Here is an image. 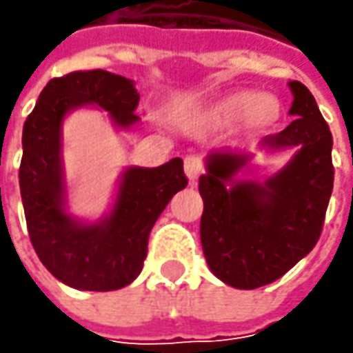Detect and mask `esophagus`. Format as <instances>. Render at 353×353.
<instances>
[{"label": "esophagus", "instance_id": "esophagus-1", "mask_svg": "<svg viewBox=\"0 0 353 353\" xmlns=\"http://www.w3.org/2000/svg\"><path fill=\"white\" fill-rule=\"evenodd\" d=\"M184 172H186V176H188L190 184L196 183L198 176H200V172H202V161H200V157L198 155L186 157V159H184Z\"/></svg>", "mask_w": 353, "mask_h": 353}]
</instances>
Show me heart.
Masks as SVG:
<instances>
[{
	"label": "heart",
	"instance_id": "obj_1",
	"mask_svg": "<svg viewBox=\"0 0 353 353\" xmlns=\"http://www.w3.org/2000/svg\"><path fill=\"white\" fill-rule=\"evenodd\" d=\"M281 114L283 108L277 98L267 94L255 96L253 92L239 90L212 103L204 112V121L214 128H228L241 121L245 131L265 133L277 125Z\"/></svg>",
	"mask_w": 353,
	"mask_h": 353
}]
</instances>
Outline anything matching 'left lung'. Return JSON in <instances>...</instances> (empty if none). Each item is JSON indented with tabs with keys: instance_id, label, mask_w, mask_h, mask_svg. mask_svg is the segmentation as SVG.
Instances as JSON below:
<instances>
[{
	"instance_id": "left-lung-1",
	"label": "left lung",
	"mask_w": 353,
	"mask_h": 353,
	"mask_svg": "<svg viewBox=\"0 0 353 353\" xmlns=\"http://www.w3.org/2000/svg\"><path fill=\"white\" fill-rule=\"evenodd\" d=\"M296 117L263 137L265 149L296 147L291 161L263 183L234 179L250 155L212 151L200 176L204 212L200 239L210 271L236 289L281 279L319 241L334 186L332 133L305 84L289 82Z\"/></svg>"
}]
</instances>
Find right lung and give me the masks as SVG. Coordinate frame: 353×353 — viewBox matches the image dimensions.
Here are the masks:
<instances>
[{
	"mask_svg": "<svg viewBox=\"0 0 353 353\" xmlns=\"http://www.w3.org/2000/svg\"><path fill=\"white\" fill-rule=\"evenodd\" d=\"M105 110L117 128L139 121L133 80L105 70H78L52 78L23 125L19 188L27 230L41 263L80 291H116L141 273L151 228L170 198L188 184L183 159L121 174L110 216L82 224L64 210L62 121L82 105Z\"/></svg>",
	"mask_w": 353,
	"mask_h": 353,
	"instance_id": "obj_1",
	"label": "right lung"
}]
</instances>
